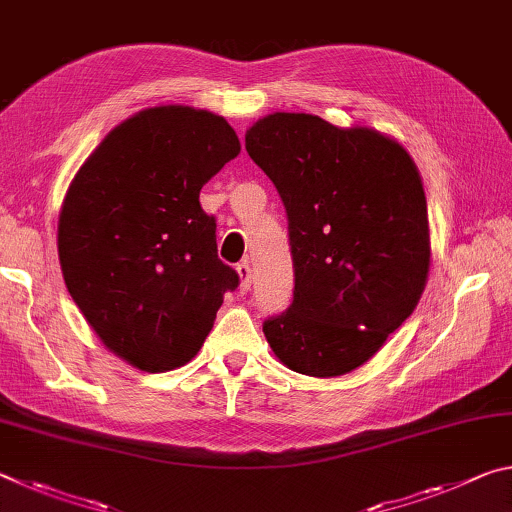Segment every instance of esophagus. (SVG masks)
<instances>
[{
  "label": "esophagus",
  "instance_id": "1",
  "mask_svg": "<svg viewBox=\"0 0 512 512\" xmlns=\"http://www.w3.org/2000/svg\"><path fill=\"white\" fill-rule=\"evenodd\" d=\"M237 273L241 277V291H248L250 284H253V268H250V262L248 259H244V262L237 264Z\"/></svg>",
  "mask_w": 512,
  "mask_h": 512
}]
</instances>
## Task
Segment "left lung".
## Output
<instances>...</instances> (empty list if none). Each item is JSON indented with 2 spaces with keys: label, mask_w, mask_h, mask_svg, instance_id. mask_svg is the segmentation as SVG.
I'll use <instances>...</instances> for the list:
<instances>
[{
  "label": "left lung",
  "mask_w": 512,
  "mask_h": 512,
  "mask_svg": "<svg viewBox=\"0 0 512 512\" xmlns=\"http://www.w3.org/2000/svg\"><path fill=\"white\" fill-rule=\"evenodd\" d=\"M246 151L282 198L293 259V300L264 320L266 341L302 375H345L413 314L427 284L420 173L377 131L305 112L259 119Z\"/></svg>",
  "instance_id": "obj_1"
}]
</instances>
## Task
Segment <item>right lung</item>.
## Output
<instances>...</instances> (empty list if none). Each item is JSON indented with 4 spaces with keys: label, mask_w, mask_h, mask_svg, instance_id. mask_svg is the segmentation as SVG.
Segmentation results:
<instances>
[{
    "label": "right lung",
    "mask_w": 512,
    "mask_h": 512,
    "mask_svg": "<svg viewBox=\"0 0 512 512\" xmlns=\"http://www.w3.org/2000/svg\"><path fill=\"white\" fill-rule=\"evenodd\" d=\"M239 149L219 115L149 108L110 131L67 189L58 221L67 291L103 345L135 368L192 361L239 287L198 201Z\"/></svg>",
    "instance_id": "obj_1"
}]
</instances>
